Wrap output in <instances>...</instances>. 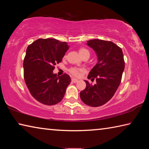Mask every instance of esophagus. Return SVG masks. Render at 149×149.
I'll return each mask as SVG.
<instances>
[{
    "mask_svg": "<svg viewBox=\"0 0 149 149\" xmlns=\"http://www.w3.org/2000/svg\"><path fill=\"white\" fill-rule=\"evenodd\" d=\"M72 81L73 83H77V82L78 81V79H75V78H72Z\"/></svg>",
    "mask_w": 149,
    "mask_h": 149,
    "instance_id": "esophagus-1",
    "label": "esophagus"
}]
</instances>
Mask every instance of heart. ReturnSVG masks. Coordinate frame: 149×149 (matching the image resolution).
<instances>
[{"label": "heart", "instance_id": "b5f03b06", "mask_svg": "<svg viewBox=\"0 0 149 149\" xmlns=\"http://www.w3.org/2000/svg\"><path fill=\"white\" fill-rule=\"evenodd\" d=\"M79 53L80 55H82L85 53L89 54V52L88 51V50H87L86 49H84V48H81L79 50ZM70 74H72V75H77L79 74V71H81V70L77 68H72L70 69Z\"/></svg>", "mask_w": 149, "mask_h": 149}]
</instances>
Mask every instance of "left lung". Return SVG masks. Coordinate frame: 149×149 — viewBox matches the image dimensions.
<instances>
[{"label":"left lung","instance_id":"1","mask_svg":"<svg viewBox=\"0 0 149 149\" xmlns=\"http://www.w3.org/2000/svg\"><path fill=\"white\" fill-rule=\"evenodd\" d=\"M87 45L95 52L98 61L87 77L96 78L97 83L91 85L85 80L86 88L80 92V97L85 104L97 107L114 96L120 84L125 62L122 49L113 42L91 39Z\"/></svg>","mask_w":149,"mask_h":149}]
</instances>
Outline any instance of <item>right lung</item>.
Listing matches in <instances>:
<instances>
[{
	"mask_svg": "<svg viewBox=\"0 0 149 149\" xmlns=\"http://www.w3.org/2000/svg\"><path fill=\"white\" fill-rule=\"evenodd\" d=\"M70 46L55 39H39L27 48L24 60V79L37 101L54 105L64 98L71 82L70 75L54 74V65L62 61Z\"/></svg>",
	"mask_w": 149,
	"mask_h": 149,
	"instance_id": "right-lung-1",
	"label": "right lung"
}]
</instances>
